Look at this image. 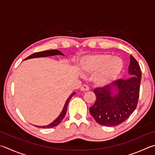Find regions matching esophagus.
Wrapping results in <instances>:
<instances>
[{
	"mask_svg": "<svg viewBox=\"0 0 155 155\" xmlns=\"http://www.w3.org/2000/svg\"><path fill=\"white\" fill-rule=\"evenodd\" d=\"M80 89H81V91H84V92H85V91H88L89 90V87L87 86V85H83V86L81 87Z\"/></svg>",
	"mask_w": 155,
	"mask_h": 155,
	"instance_id": "34e87169",
	"label": "esophagus"
}]
</instances>
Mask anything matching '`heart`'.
<instances>
[{"mask_svg":"<svg viewBox=\"0 0 155 155\" xmlns=\"http://www.w3.org/2000/svg\"><path fill=\"white\" fill-rule=\"evenodd\" d=\"M123 67L121 59L104 53L84 56L78 63L80 71L86 74L94 73V81L99 85H108L114 81Z\"/></svg>","mask_w":155,"mask_h":155,"instance_id":"b5f03b06","label":"heart"}]
</instances>
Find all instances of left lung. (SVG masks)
I'll list each match as a JSON object with an SVG mask.
<instances>
[{
	"label": "left lung",
	"mask_w": 155,
	"mask_h": 155,
	"mask_svg": "<svg viewBox=\"0 0 155 155\" xmlns=\"http://www.w3.org/2000/svg\"><path fill=\"white\" fill-rule=\"evenodd\" d=\"M127 80L119 79L94 90L96 101L89 111L100 125L114 127L124 122L133 113L138 102L141 70L137 60L130 55Z\"/></svg>",
	"instance_id": "obj_1"
}]
</instances>
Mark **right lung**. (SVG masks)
Masks as SVG:
<instances>
[{
	"instance_id": "right-lung-1",
	"label": "right lung",
	"mask_w": 155,
	"mask_h": 155,
	"mask_svg": "<svg viewBox=\"0 0 155 155\" xmlns=\"http://www.w3.org/2000/svg\"><path fill=\"white\" fill-rule=\"evenodd\" d=\"M64 55V53H61V51L56 49H53V50H47V51H41V52H36L33 53V54L30 55L28 57L26 58L25 59L26 60H28V59H32V58H44V57H49V56H53V55ZM76 94L75 92L72 93V94L70 95L69 97L67 99L66 102L64 104V106L63 108V110H61V113L60 115L58 117L57 119H55L52 123H51L50 124L47 125H44V126H37L35 125L37 127H41V128H51L53 127H55L58 125L61 122V120H63L64 116L66 113V110H67V107H68V104L70 100L71 99L72 97Z\"/></svg>"
}]
</instances>
